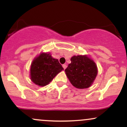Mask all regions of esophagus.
Masks as SVG:
<instances>
[{
	"label": "esophagus",
	"mask_w": 127,
	"mask_h": 127,
	"mask_svg": "<svg viewBox=\"0 0 127 127\" xmlns=\"http://www.w3.org/2000/svg\"><path fill=\"white\" fill-rule=\"evenodd\" d=\"M63 67L64 68V69H65L67 68V65L66 64H63Z\"/></svg>",
	"instance_id": "obj_1"
}]
</instances>
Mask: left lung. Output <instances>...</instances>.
Masks as SVG:
<instances>
[{"label":"left lung","instance_id":"left-lung-1","mask_svg":"<svg viewBox=\"0 0 127 127\" xmlns=\"http://www.w3.org/2000/svg\"><path fill=\"white\" fill-rule=\"evenodd\" d=\"M70 60L71 63L65 69L70 82L77 88H89L98 72L95 62L87 55H74Z\"/></svg>","mask_w":127,"mask_h":127}]
</instances>
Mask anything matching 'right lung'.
<instances>
[{
  "label": "right lung",
  "mask_w": 127,
  "mask_h": 127,
  "mask_svg": "<svg viewBox=\"0 0 127 127\" xmlns=\"http://www.w3.org/2000/svg\"><path fill=\"white\" fill-rule=\"evenodd\" d=\"M63 70L57 59H54L50 53L43 52L32 62L30 79L36 85L44 87Z\"/></svg>",
  "instance_id": "obj_1"
}]
</instances>
